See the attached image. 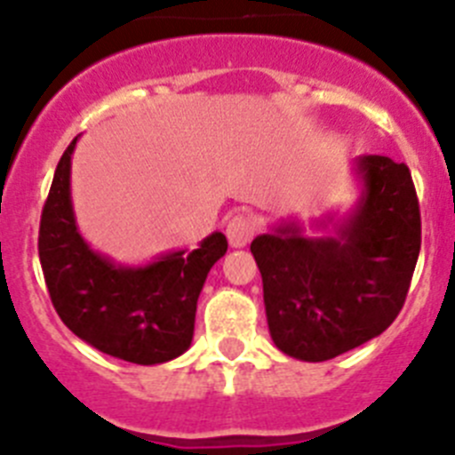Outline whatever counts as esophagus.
<instances>
[{
  "mask_svg": "<svg viewBox=\"0 0 455 455\" xmlns=\"http://www.w3.org/2000/svg\"><path fill=\"white\" fill-rule=\"evenodd\" d=\"M225 235H228V241H230L232 248H241L252 239L255 225H252V220L246 214H235L230 216L228 225H225Z\"/></svg>",
  "mask_w": 455,
  "mask_h": 455,
  "instance_id": "obj_1",
  "label": "esophagus"
}]
</instances>
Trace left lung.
Returning <instances> with one entry per match:
<instances>
[{"label":"left lung","mask_w":455,"mask_h":455,"mask_svg":"<svg viewBox=\"0 0 455 455\" xmlns=\"http://www.w3.org/2000/svg\"><path fill=\"white\" fill-rule=\"evenodd\" d=\"M363 196L337 236H303L296 223L251 243L275 347L323 363L373 339L399 316L421 248L412 175L389 156L355 162Z\"/></svg>","instance_id":"8db88e82"}]
</instances>
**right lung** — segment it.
<instances>
[{
    "mask_svg": "<svg viewBox=\"0 0 455 455\" xmlns=\"http://www.w3.org/2000/svg\"><path fill=\"white\" fill-rule=\"evenodd\" d=\"M63 152L43 207L38 255L52 305L79 339L124 363L162 364L193 339L196 305L209 268L228 251L220 232L191 252H168L148 267H116L88 248L70 200V156Z\"/></svg>",
    "mask_w": 455,
    "mask_h": 455,
    "instance_id": "obj_1",
    "label": "right lung"
}]
</instances>
